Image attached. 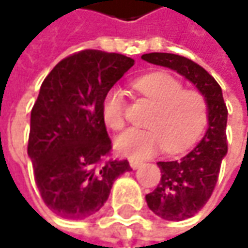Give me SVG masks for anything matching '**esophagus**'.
Instances as JSON below:
<instances>
[{
  "label": "esophagus",
  "instance_id": "34e87169",
  "mask_svg": "<svg viewBox=\"0 0 248 248\" xmlns=\"http://www.w3.org/2000/svg\"><path fill=\"white\" fill-rule=\"evenodd\" d=\"M129 166H131V168H132V170H137V168H139V167L142 166V161L131 158V160H129Z\"/></svg>",
  "mask_w": 248,
  "mask_h": 248
}]
</instances>
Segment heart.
<instances>
[{
    "mask_svg": "<svg viewBox=\"0 0 248 248\" xmlns=\"http://www.w3.org/2000/svg\"><path fill=\"white\" fill-rule=\"evenodd\" d=\"M134 87L155 105L146 125L129 128L114 140L120 155L146 158L161 149L171 155L195 143L207 123V103L197 91H184L182 82L167 73H150L135 80ZM102 119L111 129L124 125V93L111 88L102 103Z\"/></svg>",
    "mask_w": 248,
    "mask_h": 248,
    "instance_id": "1",
    "label": "heart"
}]
</instances>
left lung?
Wrapping results in <instances>:
<instances>
[{
    "instance_id": "1",
    "label": "left lung",
    "mask_w": 248,
    "mask_h": 248,
    "mask_svg": "<svg viewBox=\"0 0 248 248\" xmlns=\"http://www.w3.org/2000/svg\"><path fill=\"white\" fill-rule=\"evenodd\" d=\"M142 59L174 70L195 85L207 103V131L202 140L181 160L158 161L161 179L146 195L148 207L167 221H184L197 214L208 202L219 175L221 161L228 153V109L222 90L202 66L174 53L153 52Z\"/></svg>"
}]
</instances>
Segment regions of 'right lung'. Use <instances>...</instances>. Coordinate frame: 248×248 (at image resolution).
<instances>
[{
	"label": "right lung",
	"mask_w": 248,
	"mask_h": 248,
	"mask_svg": "<svg viewBox=\"0 0 248 248\" xmlns=\"http://www.w3.org/2000/svg\"><path fill=\"white\" fill-rule=\"evenodd\" d=\"M134 63L121 53L87 49L61 61L40 88L27 155L44 203L62 218L98 213L113 182L131 170L127 160L105 161L111 140L102 103Z\"/></svg>",
	"instance_id": "obj_1"
}]
</instances>
